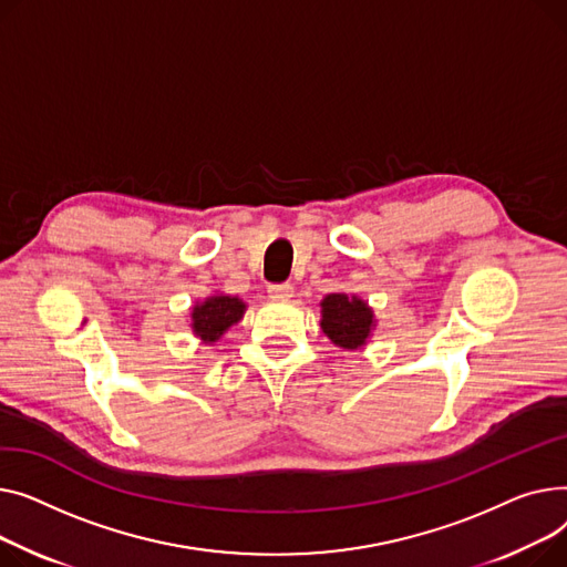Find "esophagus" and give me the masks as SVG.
I'll return each mask as SVG.
<instances>
[{"label":"esophagus","mask_w":567,"mask_h":567,"mask_svg":"<svg viewBox=\"0 0 567 567\" xmlns=\"http://www.w3.org/2000/svg\"><path fill=\"white\" fill-rule=\"evenodd\" d=\"M295 292V288L290 284H270L268 286V295L275 299H290Z\"/></svg>","instance_id":"esophagus-1"}]
</instances>
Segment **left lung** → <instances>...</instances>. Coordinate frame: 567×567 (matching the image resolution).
<instances>
[{"mask_svg": "<svg viewBox=\"0 0 567 567\" xmlns=\"http://www.w3.org/2000/svg\"><path fill=\"white\" fill-rule=\"evenodd\" d=\"M320 307V327L334 346L357 350L369 339L373 327V311L361 299L348 295H327Z\"/></svg>", "mask_w": 567, "mask_h": 567, "instance_id": "left-lung-1", "label": "left lung"}]
</instances>
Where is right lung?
Here are the masks:
<instances>
[{
	"mask_svg": "<svg viewBox=\"0 0 567 567\" xmlns=\"http://www.w3.org/2000/svg\"><path fill=\"white\" fill-rule=\"evenodd\" d=\"M243 313H245V302H240L238 297H228V295L208 297L204 305L194 307L192 329L202 341L215 343L230 324H236L243 318Z\"/></svg>",
	"mask_w": 567,
	"mask_h": 567,
	"instance_id": "obj_1",
	"label": "right lung"
}]
</instances>
